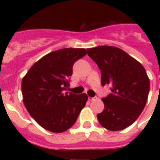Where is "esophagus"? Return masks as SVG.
I'll return each instance as SVG.
<instances>
[{
    "label": "esophagus",
    "instance_id": "1",
    "mask_svg": "<svg viewBox=\"0 0 160 160\" xmlns=\"http://www.w3.org/2000/svg\"><path fill=\"white\" fill-rule=\"evenodd\" d=\"M96 99H97V97H93V98L88 97V100L89 101H94V100H96Z\"/></svg>",
    "mask_w": 160,
    "mask_h": 160
}]
</instances>
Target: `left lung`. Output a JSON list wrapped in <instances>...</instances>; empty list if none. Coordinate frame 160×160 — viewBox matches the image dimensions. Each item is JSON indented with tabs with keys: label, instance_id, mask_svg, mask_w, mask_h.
Returning <instances> with one entry per match:
<instances>
[{
	"label": "left lung",
	"instance_id": "left-lung-1",
	"mask_svg": "<svg viewBox=\"0 0 160 160\" xmlns=\"http://www.w3.org/2000/svg\"><path fill=\"white\" fill-rule=\"evenodd\" d=\"M87 55L101 70V85L111 87V93L102 98L104 109L98 120L111 131L126 128L139 118L148 100L150 81L144 67L113 46L91 48Z\"/></svg>",
	"mask_w": 160,
	"mask_h": 160
}]
</instances>
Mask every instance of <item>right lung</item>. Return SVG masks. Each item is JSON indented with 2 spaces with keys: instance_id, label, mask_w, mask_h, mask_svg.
I'll return each instance as SVG.
<instances>
[{
  "instance_id": "1",
  "label": "right lung",
  "mask_w": 160,
  "mask_h": 160,
  "mask_svg": "<svg viewBox=\"0 0 160 160\" xmlns=\"http://www.w3.org/2000/svg\"><path fill=\"white\" fill-rule=\"evenodd\" d=\"M87 49L66 48L49 53L33 65L21 84L23 102L41 127L62 133L75 123L87 95L66 92L74 62Z\"/></svg>"
}]
</instances>
